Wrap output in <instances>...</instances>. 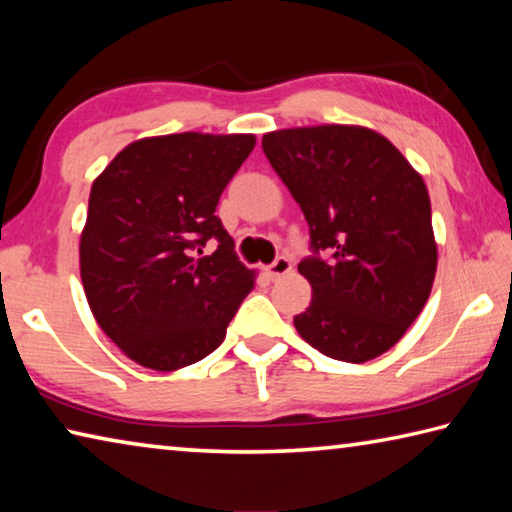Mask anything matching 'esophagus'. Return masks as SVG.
I'll use <instances>...</instances> for the list:
<instances>
[{
    "instance_id": "1",
    "label": "esophagus",
    "mask_w": 512,
    "mask_h": 512,
    "mask_svg": "<svg viewBox=\"0 0 512 512\" xmlns=\"http://www.w3.org/2000/svg\"><path fill=\"white\" fill-rule=\"evenodd\" d=\"M291 271V262L287 257H277L275 262L266 268V273H268V277H271V280L275 282V280H280V277H284Z\"/></svg>"
}]
</instances>
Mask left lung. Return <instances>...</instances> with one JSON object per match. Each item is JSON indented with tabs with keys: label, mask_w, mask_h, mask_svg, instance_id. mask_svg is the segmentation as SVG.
<instances>
[{
	"label": "left lung",
	"mask_w": 512,
	"mask_h": 512,
	"mask_svg": "<svg viewBox=\"0 0 512 512\" xmlns=\"http://www.w3.org/2000/svg\"><path fill=\"white\" fill-rule=\"evenodd\" d=\"M262 149L309 223L311 284L298 334L329 359L363 363L402 339L429 300L438 248L427 185L363 126L273 131Z\"/></svg>",
	"instance_id": "1"
}]
</instances>
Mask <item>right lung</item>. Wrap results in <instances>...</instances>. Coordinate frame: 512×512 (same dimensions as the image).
I'll list each match as a JSON object with an SVG mask.
<instances>
[{"mask_svg": "<svg viewBox=\"0 0 512 512\" xmlns=\"http://www.w3.org/2000/svg\"><path fill=\"white\" fill-rule=\"evenodd\" d=\"M253 149L255 135L144 137L92 183L79 248L85 298L140 366L169 372L201 361L253 291L255 271L214 214ZM210 238L220 246L198 258Z\"/></svg>", "mask_w": 512, "mask_h": 512, "instance_id": "right-lung-1", "label": "right lung"}]
</instances>
